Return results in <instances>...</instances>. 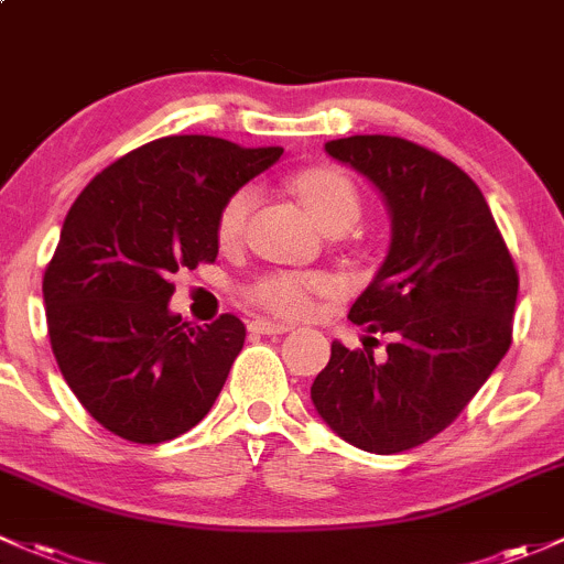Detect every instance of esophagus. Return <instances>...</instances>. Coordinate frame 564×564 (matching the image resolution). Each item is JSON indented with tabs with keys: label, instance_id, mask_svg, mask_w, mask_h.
I'll use <instances>...</instances> for the list:
<instances>
[{
	"label": "esophagus",
	"instance_id": "34e87169",
	"mask_svg": "<svg viewBox=\"0 0 564 564\" xmlns=\"http://www.w3.org/2000/svg\"><path fill=\"white\" fill-rule=\"evenodd\" d=\"M248 329L259 332V335H286V332H292V327H289V324L270 322V318H257V322L248 324Z\"/></svg>",
	"mask_w": 564,
	"mask_h": 564
}]
</instances>
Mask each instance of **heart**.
Wrapping results in <instances>:
<instances>
[{
	"instance_id": "1",
	"label": "heart",
	"mask_w": 564,
	"mask_h": 564,
	"mask_svg": "<svg viewBox=\"0 0 564 564\" xmlns=\"http://www.w3.org/2000/svg\"><path fill=\"white\" fill-rule=\"evenodd\" d=\"M294 192L300 203L311 213L313 221L322 229L348 227L357 224L361 199L357 186L346 173L332 167H313L294 177ZM257 203V188L242 186L227 199L218 213V240L235 242L242 235L246 218ZM335 281L329 275H305V272H270L257 283H251L246 297L253 305L275 313V316H302L311 311L318 294H329Z\"/></svg>"
}]
</instances>
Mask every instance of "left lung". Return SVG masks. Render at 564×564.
<instances>
[{
	"instance_id": "left-lung-1",
	"label": "left lung",
	"mask_w": 564,
	"mask_h": 564,
	"mask_svg": "<svg viewBox=\"0 0 564 564\" xmlns=\"http://www.w3.org/2000/svg\"><path fill=\"white\" fill-rule=\"evenodd\" d=\"M324 151L365 175L389 210V251L348 313L389 346L378 361L372 348L332 343L311 400L346 443L400 454L446 430L511 348L517 267L481 188L448 159L387 134Z\"/></svg>"
}]
</instances>
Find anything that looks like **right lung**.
I'll return each instance as SVG.
<instances>
[{
    "label": "right lung",
    "mask_w": 564,
    "mask_h": 564,
    "mask_svg": "<svg viewBox=\"0 0 564 564\" xmlns=\"http://www.w3.org/2000/svg\"><path fill=\"white\" fill-rule=\"evenodd\" d=\"M283 148L153 140L102 170L64 218L43 278L47 335L67 387L112 435L162 443L205 419L246 340L224 313L192 327L170 275L216 262L218 213Z\"/></svg>",
    "instance_id": "obj_1"
}]
</instances>
